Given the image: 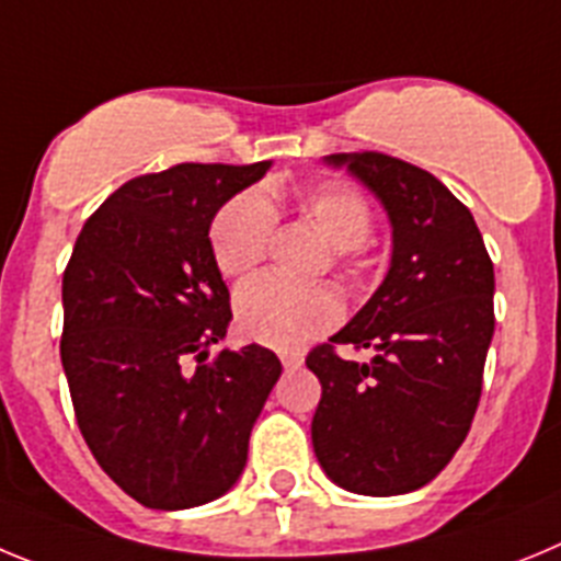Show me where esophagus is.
Wrapping results in <instances>:
<instances>
[{
	"label": "esophagus",
	"mask_w": 561,
	"mask_h": 561,
	"mask_svg": "<svg viewBox=\"0 0 561 561\" xmlns=\"http://www.w3.org/2000/svg\"><path fill=\"white\" fill-rule=\"evenodd\" d=\"M279 360H282V366H285V368H299L301 363H305V357H301L299 352H282Z\"/></svg>",
	"instance_id": "obj_1"
}]
</instances>
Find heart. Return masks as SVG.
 Segmentation results:
<instances>
[{
	"label": "heart",
	"mask_w": 561,
	"mask_h": 561,
	"mask_svg": "<svg viewBox=\"0 0 561 561\" xmlns=\"http://www.w3.org/2000/svg\"><path fill=\"white\" fill-rule=\"evenodd\" d=\"M307 224L332 245V262L346 279L363 268V243L371 231V206L355 186L324 181L299 195ZM274 206L260 193H240L220 206L209 226L211 260L226 279H243L260 268L274 234ZM237 324L251 341L296 350L341 321V299L327 285H287L262 276L237 290Z\"/></svg>",
	"instance_id": "obj_1"
}]
</instances>
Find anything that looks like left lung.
<instances>
[{"label": "left lung", "mask_w": 561, "mask_h": 561, "mask_svg": "<svg viewBox=\"0 0 561 561\" xmlns=\"http://www.w3.org/2000/svg\"><path fill=\"white\" fill-rule=\"evenodd\" d=\"M380 198L391 268L350 324L307 355L321 380L312 450L337 486L391 497L425 486L467 438L494 332V268L472 211L393 156H324ZM335 342L376 352L343 362Z\"/></svg>", "instance_id": "1"}]
</instances>
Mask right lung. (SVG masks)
Returning <instances> with one entry per match:
<instances>
[{
  "instance_id": "obj_1",
  "label": "right lung",
  "mask_w": 561,
  "mask_h": 561,
  "mask_svg": "<svg viewBox=\"0 0 561 561\" xmlns=\"http://www.w3.org/2000/svg\"><path fill=\"white\" fill-rule=\"evenodd\" d=\"M268 168L175 164L130 179L85 220L64 271L60 363L78 427L105 476L148 508L229 492L282 375L256 343L209 357L231 321L209 226Z\"/></svg>"
}]
</instances>
